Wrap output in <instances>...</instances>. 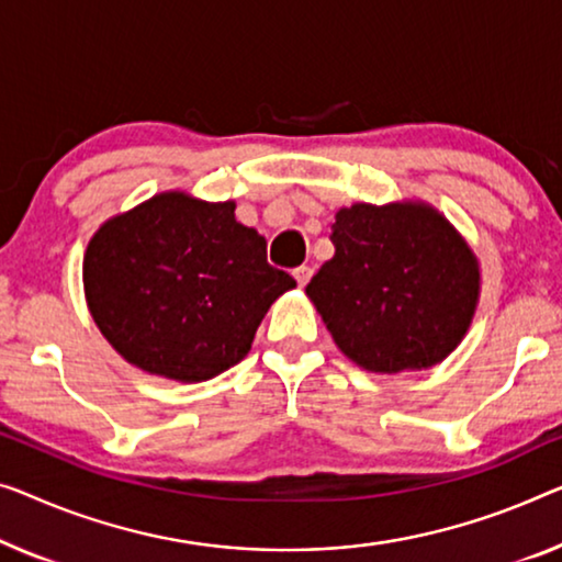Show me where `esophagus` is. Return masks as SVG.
Returning a JSON list of instances; mask_svg holds the SVG:
<instances>
[{
  "instance_id": "34e87169",
  "label": "esophagus",
  "mask_w": 562,
  "mask_h": 562,
  "mask_svg": "<svg viewBox=\"0 0 562 562\" xmlns=\"http://www.w3.org/2000/svg\"><path fill=\"white\" fill-rule=\"evenodd\" d=\"M292 274H295V280H297V284H300V288H305V284L310 282V278H313V267H297V270L295 272H292Z\"/></svg>"
}]
</instances>
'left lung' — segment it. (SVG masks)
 I'll return each mask as SVG.
<instances>
[{
    "instance_id": "left-lung-1",
    "label": "left lung",
    "mask_w": 562,
    "mask_h": 562,
    "mask_svg": "<svg viewBox=\"0 0 562 562\" xmlns=\"http://www.w3.org/2000/svg\"><path fill=\"white\" fill-rule=\"evenodd\" d=\"M305 292L350 361L375 373L429 368L459 346L480 297L467 241L424 204H353Z\"/></svg>"
}]
</instances>
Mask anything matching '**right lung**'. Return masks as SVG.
Masks as SVG:
<instances>
[{
	"instance_id": "obj_1",
	"label": "right lung",
	"mask_w": 562,
	"mask_h": 562,
	"mask_svg": "<svg viewBox=\"0 0 562 562\" xmlns=\"http://www.w3.org/2000/svg\"><path fill=\"white\" fill-rule=\"evenodd\" d=\"M88 307L125 361L173 381L239 363L270 305L295 288L267 241L234 220V201L179 191L105 222L82 262Z\"/></svg>"
}]
</instances>
